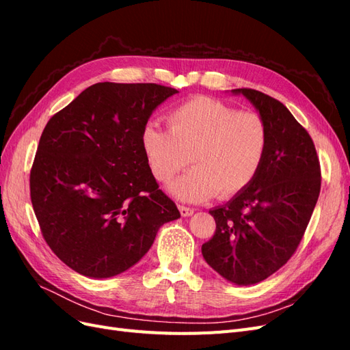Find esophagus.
Instances as JSON below:
<instances>
[{"label":"esophagus","mask_w":350,"mask_h":350,"mask_svg":"<svg viewBox=\"0 0 350 350\" xmlns=\"http://www.w3.org/2000/svg\"><path fill=\"white\" fill-rule=\"evenodd\" d=\"M178 208H179V213H181L183 217H188V216H193L194 215V208H191V207L178 206Z\"/></svg>","instance_id":"34e87169"}]
</instances>
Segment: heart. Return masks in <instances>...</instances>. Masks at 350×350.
<instances>
[{
  "instance_id": "1",
  "label": "heart",
  "mask_w": 350,
  "mask_h": 350,
  "mask_svg": "<svg viewBox=\"0 0 350 350\" xmlns=\"http://www.w3.org/2000/svg\"><path fill=\"white\" fill-rule=\"evenodd\" d=\"M169 130L149 122L142 147L150 171L167 184L191 161V171L169 187L174 197L201 203L217 193L232 197L258 174L267 149V126L257 112L235 111L207 96L178 105L167 115Z\"/></svg>"
}]
</instances>
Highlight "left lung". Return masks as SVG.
Returning <instances> with one entry per match:
<instances>
[{
  "instance_id": "obj_1",
  "label": "left lung",
  "mask_w": 350,
  "mask_h": 350,
  "mask_svg": "<svg viewBox=\"0 0 350 350\" xmlns=\"http://www.w3.org/2000/svg\"><path fill=\"white\" fill-rule=\"evenodd\" d=\"M267 126V149L252 183L211 208L213 238L201 254L221 278L238 286L267 279L293 256L320 196L321 172L310 134L279 100L234 89Z\"/></svg>"
}]
</instances>
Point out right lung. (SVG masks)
Masks as SVG:
<instances>
[{"instance_id": "obj_1", "label": "right lung", "mask_w": 350, "mask_h": 350, "mask_svg": "<svg viewBox=\"0 0 350 350\" xmlns=\"http://www.w3.org/2000/svg\"><path fill=\"white\" fill-rule=\"evenodd\" d=\"M176 93L153 83H96L48 121L30 198L49 248L74 271L118 276L146 256L162 225L181 217L142 147L150 115Z\"/></svg>"}]
</instances>
